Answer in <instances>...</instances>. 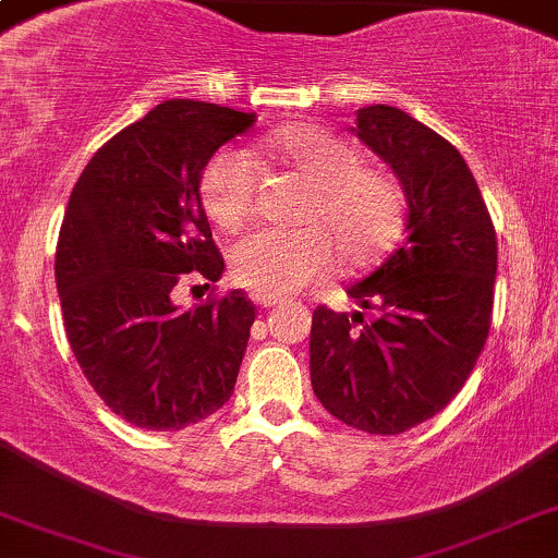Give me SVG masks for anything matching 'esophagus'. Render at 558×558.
I'll return each mask as SVG.
<instances>
[{
    "label": "esophagus",
    "instance_id": "obj_1",
    "mask_svg": "<svg viewBox=\"0 0 558 558\" xmlns=\"http://www.w3.org/2000/svg\"><path fill=\"white\" fill-rule=\"evenodd\" d=\"M254 302L259 304V307H278V304H283L286 299L283 296H259V293H254Z\"/></svg>",
    "mask_w": 558,
    "mask_h": 558
}]
</instances>
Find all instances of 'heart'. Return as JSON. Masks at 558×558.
Segmentation results:
<instances>
[{
    "label": "heart",
    "mask_w": 558,
    "mask_h": 558,
    "mask_svg": "<svg viewBox=\"0 0 558 558\" xmlns=\"http://www.w3.org/2000/svg\"><path fill=\"white\" fill-rule=\"evenodd\" d=\"M265 150L310 180L299 230L262 228L230 248L232 280L259 296H289L339 265H368L395 243L405 219V193L389 171L363 167V156L339 134L293 126L265 140ZM259 174L238 148L206 161L198 180L201 206L214 228L235 232L254 214Z\"/></svg>",
    "instance_id": "obj_1"
}]
</instances>
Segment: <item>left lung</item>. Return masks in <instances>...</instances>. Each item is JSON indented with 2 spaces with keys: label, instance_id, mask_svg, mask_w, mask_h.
<instances>
[{
  "label": "left lung",
  "instance_id": "left-lung-1",
  "mask_svg": "<svg viewBox=\"0 0 558 558\" xmlns=\"http://www.w3.org/2000/svg\"><path fill=\"white\" fill-rule=\"evenodd\" d=\"M354 134L400 177L405 241L347 293L371 310L312 312L310 376L347 426L402 434L448 408L485 349L498 241L463 156L405 110H357Z\"/></svg>",
  "mask_w": 558,
  "mask_h": 558
}]
</instances>
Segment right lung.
<instances>
[{
  "label": "right lung",
  "instance_id": "obj_1",
  "mask_svg": "<svg viewBox=\"0 0 558 558\" xmlns=\"http://www.w3.org/2000/svg\"><path fill=\"white\" fill-rule=\"evenodd\" d=\"M254 121L214 102L167 100L110 137L71 193L54 251L65 336L100 400L140 428L180 432L235 389L254 302L235 289L180 310L174 296L222 275L198 180Z\"/></svg>",
  "mask_w": 558,
  "mask_h": 558
}]
</instances>
